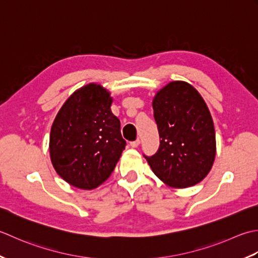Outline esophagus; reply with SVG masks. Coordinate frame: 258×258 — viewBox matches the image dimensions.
<instances>
[{"mask_svg":"<svg viewBox=\"0 0 258 258\" xmlns=\"http://www.w3.org/2000/svg\"><path fill=\"white\" fill-rule=\"evenodd\" d=\"M140 145V139H136L135 141H131L130 143V146L133 147V148H137Z\"/></svg>","mask_w":258,"mask_h":258,"instance_id":"1","label":"esophagus"}]
</instances>
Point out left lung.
<instances>
[{"instance_id": "left-lung-1", "label": "left lung", "mask_w": 258, "mask_h": 258, "mask_svg": "<svg viewBox=\"0 0 258 258\" xmlns=\"http://www.w3.org/2000/svg\"><path fill=\"white\" fill-rule=\"evenodd\" d=\"M160 145L145 156L155 175L167 185L186 188L201 182L212 169L216 140L204 99L187 82L173 81L152 101Z\"/></svg>"}]
</instances>
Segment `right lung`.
<instances>
[{"mask_svg": "<svg viewBox=\"0 0 258 258\" xmlns=\"http://www.w3.org/2000/svg\"><path fill=\"white\" fill-rule=\"evenodd\" d=\"M111 103L106 89L90 83L67 100L52 124V165L62 179L77 188L101 185L127 145Z\"/></svg>", "mask_w": 258, "mask_h": 258, "instance_id": "add662e5", "label": "right lung"}]
</instances>
